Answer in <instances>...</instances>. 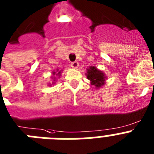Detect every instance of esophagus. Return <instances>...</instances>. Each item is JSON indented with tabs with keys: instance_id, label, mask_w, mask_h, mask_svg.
Listing matches in <instances>:
<instances>
[{
	"instance_id": "1",
	"label": "esophagus",
	"mask_w": 154,
	"mask_h": 154,
	"mask_svg": "<svg viewBox=\"0 0 154 154\" xmlns=\"http://www.w3.org/2000/svg\"><path fill=\"white\" fill-rule=\"evenodd\" d=\"M70 66H71V67H72V68L77 69V67H78V66H79V63H77V61H75V62H73V63H71Z\"/></svg>"
}]
</instances>
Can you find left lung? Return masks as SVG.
<instances>
[{
  "label": "left lung",
  "instance_id": "1",
  "mask_svg": "<svg viewBox=\"0 0 154 154\" xmlns=\"http://www.w3.org/2000/svg\"><path fill=\"white\" fill-rule=\"evenodd\" d=\"M86 75L88 79L91 81V85H95L96 88H100L105 84V74L95 66L90 67Z\"/></svg>",
  "mask_w": 154,
  "mask_h": 154
}]
</instances>
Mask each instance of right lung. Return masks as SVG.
Returning <instances> with one entry per match:
<instances>
[{"label":"right lung","instance_id":"add662e5","mask_svg":"<svg viewBox=\"0 0 154 154\" xmlns=\"http://www.w3.org/2000/svg\"><path fill=\"white\" fill-rule=\"evenodd\" d=\"M60 73H61V72H60V71H59V73H56V75H59V76H60ZM53 74L55 75V72H54V73H53Z\"/></svg>","mask_w":154,"mask_h":154}]
</instances>
